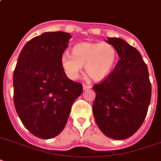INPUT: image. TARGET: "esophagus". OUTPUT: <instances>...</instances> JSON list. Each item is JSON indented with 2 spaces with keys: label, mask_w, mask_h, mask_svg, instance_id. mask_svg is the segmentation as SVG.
Here are the masks:
<instances>
[{
  "label": "esophagus",
  "mask_w": 161,
  "mask_h": 161,
  "mask_svg": "<svg viewBox=\"0 0 161 161\" xmlns=\"http://www.w3.org/2000/svg\"><path fill=\"white\" fill-rule=\"evenodd\" d=\"M90 88H91V86H90V85H86V84H84L83 85V90H90Z\"/></svg>",
  "instance_id": "34e87169"
}]
</instances>
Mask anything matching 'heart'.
I'll list each match as a JSON object with an SVG mask.
<instances>
[{
    "label": "heart",
    "mask_w": 161,
    "mask_h": 161,
    "mask_svg": "<svg viewBox=\"0 0 161 161\" xmlns=\"http://www.w3.org/2000/svg\"><path fill=\"white\" fill-rule=\"evenodd\" d=\"M118 57L117 50L108 42H80L72 48V55L64 53L61 64L66 75L76 79L85 66L87 75L95 81H100L109 75Z\"/></svg>",
    "instance_id": "heart-1"
}]
</instances>
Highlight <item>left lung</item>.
Returning a JSON list of instances; mask_svg holds the SVG:
<instances>
[{"label": "left lung", "instance_id": "obj_1", "mask_svg": "<svg viewBox=\"0 0 161 161\" xmlns=\"http://www.w3.org/2000/svg\"><path fill=\"white\" fill-rule=\"evenodd\" d=\"M107 42L115 47L120 60L105 79L93 86V114L104 135L123 140L142 125L151 102V84L137 49L121 38H108Z\"/></svg>", "mask_w": 161, "mask_h": 161}]
</instances>
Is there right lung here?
I'll use <instances>...</instances> for the list:
<instances>
[{
	"instance_id": "right-lung-1",
	"label": "right lung",
	"mask_w": 161,
	"mask_h": 161,
	"mask_svg": "<svg viewBox=\"0 0 161 161\" xmlns=\"http://www.w3.org/2000/svg\"><path fill=\"white\" fill-rule=\"evenodd\" d=\"M71 36L47 32L25 45L14 71V103L25 127L35 136L50 139L63 130L73 102L83 86L66 76L61 56Z\"/></svg>"
}]
</instances>
